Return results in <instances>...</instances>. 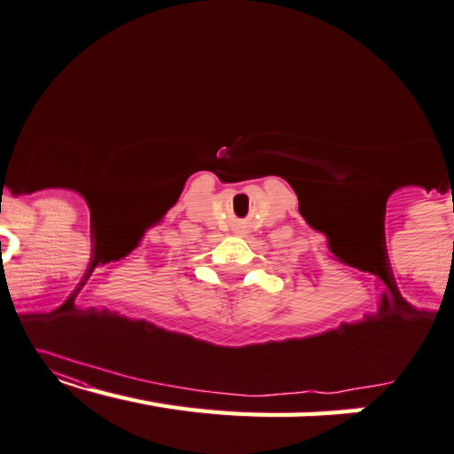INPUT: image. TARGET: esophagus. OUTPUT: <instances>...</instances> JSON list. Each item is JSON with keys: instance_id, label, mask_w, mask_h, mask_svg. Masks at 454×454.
<instances>
[{"instance_id": "1", "label": "esophagus", "mask_w": 454, "mask_h": 454, "mask_svg": "<svg viewBox=\"0 0 454 454\" xmlns=\"http://www.w3.org/2000/svg\"><path fill=\"white\" fill-rule=\"evenodd\" d=\"M239 234H245V230H242V228H239Z\"/></svg>"}]
</instances>
